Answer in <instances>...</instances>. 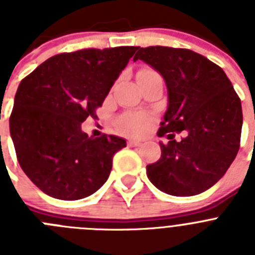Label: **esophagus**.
<instances>
[{
  "mask_svg": "<svg viewBox=\"0 0 255 255\" xmlns=\"http://www.w3.org/2000/svg\"><path fill=\"white\" fill-rule=\"evenodd\" d=\"M128 144H129V147H138V145H140V141L135 140V139H129Z\"/></svg>",
  "mask_w": 255,
  "mask_h": 255,
  "instance_id": "obj_1",
  "label": "esophagus"
}]
</instances>
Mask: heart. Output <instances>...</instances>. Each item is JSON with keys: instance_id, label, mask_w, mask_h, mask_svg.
<instances>
[{"instance_id": "heart-1", "label": "heart", "mask_w": 255, "mask_h": 255, "mask_svg": "<svg viewBox=\"0 0 255 255\" xmlns=\"http://www.w3.org/2000/svg\"><path fill=\"white\" fill-rule=\"evenodd\" d=\"M152 73V70H141L139 74ZM149 124V117L143 114H126L119 121L121 129L128 134L139 135L147 129Z\"/></svg>"}]
</instances>
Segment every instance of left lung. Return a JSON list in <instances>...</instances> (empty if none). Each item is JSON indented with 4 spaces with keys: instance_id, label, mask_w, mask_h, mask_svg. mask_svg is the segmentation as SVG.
Wrapping results in <instances>:
<instances>
[{
    "instance_id": "8db88e82",
    "label": "left lung",
    "mask_w": 255,
    "mask_h": 255,
    "mask_svg": "<svg viewBox=\"0 0 255 255\" xmlns=\"http://www.w3.org/2000/svg\"><path fill=\"white\" fill-rule=\"evenodd\" d=\"M141 60L161 74L167 87V110L158 130H185V138L161 145V158L147 166L153 185L166 194L191 197L213 186L226 173L240 147L243 110L225 71L185 48L138 47Z\"/></svg>"
}]
</instances>
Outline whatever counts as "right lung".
I'll return each instance as SVG.
<instances>
[{
  "mask_svg": "<svg viewBox=\"0 0 255 255\" xmlns=\"http://www.w3.org/2000/svg\"><path fill=\"white\" fill-rule=\"evenodd\" d=\"M136 47L82 49L44 61L19 84L10 134L26 176L56 199H83L107 181L126 140L89 138L82 130L97 117L108 92Z\"/></svg>",
  "mask_w": 255,
  "mask_h": 255,
  "instance_id": "1",
  "label": "right lung"
}]
</instances>
